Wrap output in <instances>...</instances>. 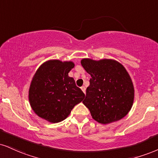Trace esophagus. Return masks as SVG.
I'll return each mask as SVG.
<instances>
[{"instance_id": "34e87169", "label": "esophagus", "mask_w": 158, "mask_h": 158, "mask_svg": "<svg viewBox=\"0 0 158 158\" xmlns=\"http://www.w3.org/2000/svg\"><path fill=\"white\" fill-rule=\"evenodd\" d=\"M81 90L83 91V93H84V94H85V90H86V88H85V87L82 86V87H81Z\"/></svg>"}]
</instances>
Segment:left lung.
<instances>
[{
  "label": "left lung",
  "mask_w": 158,
  "mask_h": 158,
  "mask_svg": "<svg viewBox=\"0 0 158 158\" xmlns=\"http://www.w3.org/2000/svg\"><path fill=\"white\" fill-rule=\"evenodd\" d=\"M81 64L91 77L82 102L93 118L107 124L126 116L133 104L135 90L125 68L111 59H82Z\"/></svg>",
  "instance_id": "1"
}]
</instances>
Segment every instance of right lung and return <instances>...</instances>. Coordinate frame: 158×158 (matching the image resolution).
Here are the masks:
<instances>
[{"mask_svg":"<svg viewBox=\"0 0 158 158\" xmlns=\"http://www.w3.org/2000/svg\"><path fill=\"white\" fill-rule=\"evenodd\" d=\"M73 62L52 60L40 66L28 90L30 105L39 117L51 123L64 120L74 106L84 99L85 94L68 73Z\"/></svg>","mask_w":158,"mask_h":158,"instance_id":"1","label":"right lung"}]
</instances>
